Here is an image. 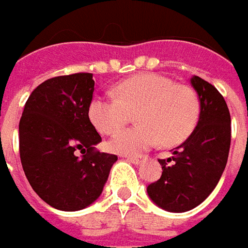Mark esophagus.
<instances>
[{"label": "esophagus", "mask_w": 248, "mask_h": 248, "mask_svg": "<svg viewBox=\"0 0 248 248\" xmlns=\"http://www.w3.org/2000/svg\"><path fill=\"white\" fill-rule=\"evenodd\" d=\"M125 158L128 160L129 163H132V164H137V166H138V164H140V163L143 161V157H142V156H137V157H135V156H127Z\"/></svg>", "instance_id": "esophagus-1"}]
</instances>
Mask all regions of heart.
I'll list each match as a JSON object with an SVG mask.
<instances>
[{
	"instance_id": "heart-1",
	"label": "heart",
	"mask_w": 248,
	"mask_h": 248,
	"mask_svg": "<svg viewBox=\"0 0 248 248\" xmlns=\"http://www.w3.org/2000/svg\"><path fill=\"white\" fill-rule=\"evenodd\" d=\"M114 95L116 98L92 100L90 119L99 132L110 135L137 113L140 125L124 129L110 139L109 149L119 155H139L160 139L164 146L182 143L200 116V100L195 91L157 73L135 74L120 81Z\"/></svg>"
}]
</instances>
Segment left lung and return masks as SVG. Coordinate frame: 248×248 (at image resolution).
Segmentation results:
<instances>
[{
    "mask_svg": "<svg viewBox=\"0 0 248 248\" xmlns=\"http://www.w3.org/2000/svg\"><path fill=\"white\" fill-rule=\"evenodd\" d=\"M190 84L200 100V116L189 138L158 160L163 172L148 186L155 204L170 213H185L202 204L224 172L231 148V114L214 85L193 76Z\"/></svg>",
    "mask_w": 248,
    "mask_h": 248,
    "instance_id": "left-lung-1",
    "label": "left lung"
}]
</instances>
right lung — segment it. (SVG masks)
Returning <instances> with one entry per match:
<instances>
[{
  "instance_id": "obj_1",
  "label": "right lung",
  "mask_w": 248,
  "mask_h": 248,
  "mask_svg": "<svg viewBox=\"0 0 248 248\" xmlns=\"http://www.w3.org/2000/svg\"><path fill=\"white\" fill-rule=\"evenodd\" d=\"M95 81L91 73L53 77L24 105L19 152L26 178L46 204L78 211L102 193L116 155L95 150L102 138L90 121ZM81 150L77 158L75 152Z\"/></svg>"
}]
</instances>
